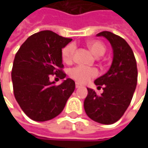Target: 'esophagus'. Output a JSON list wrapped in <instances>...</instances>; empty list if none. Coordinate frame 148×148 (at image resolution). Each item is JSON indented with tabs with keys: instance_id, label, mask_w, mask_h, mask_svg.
<instances>
[{
	"instance_id": "esophagus-1",
	"label": "esophagus",
	"mask_w": 148,
	"mask_h": 148,
	"mask_svg": "<svg viewBox=\"0 0 148 148\" xmlns=\"http://www.w3.org/2000/svg\"><path fill=\"white\" fill-rule=\"evenodd\" d=\"M80 87H82V86L79 83H76V88H80Z\"/></svg>"
}]
</instances>
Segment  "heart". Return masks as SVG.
Instances as JSON below:
<instances>
[{"label":"heart","instance_id":"1","mask_svg":"<svg viewBox=\"0 0 148 148\" xmlns=\"http://www.w3.org/2000/svg\"><path fill=\"white\" fill-rule=\"evenodd\" d=\"M87 46L91 53L95 57L102 56L105 53V46L99 41L91 40L87 42ZM76 47L73 43L66 45L62 51V58L66 63H70L75 52ZM98 74L97 70L92 67H86L84 66H77L72 68L69 71L70 77L79 83H86L90 81L91 78L96 77Z\"/></svg>","mask_w":148,"mask_h":148}]
</instances>
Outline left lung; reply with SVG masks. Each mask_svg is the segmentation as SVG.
<instances>
[{
	"mask_svg": "<svg viewBox=\"0 0 148 148\" xmlns=\"http://www.w3.org/2000/svg\"><path fill=\"white\" fill-rule=\"evenodd\" d=\"M97 37L105 38L113 49V61L109 71L94 83L103 93L99 95L93 89L87 88L84 109L90 119L102 124L117 122L128 109L138 82L137 62L128 43L116 34L103 31Z\"/></svg>",
	"mask_w": 148,
	"mask_h": 148,
	"instance_id": "8db88e82",
	"label": "left lung"
}]
</instances>
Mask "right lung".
<instances>
[{"instance_id":"right-lung-1","label":"right lung","mask_w":148,"mask_h":148,"mask_svg":"<svg viewBox=\"0 0 148 148\" xmlns=\"http://www.w3.org/2000/svg\"><path fill=\"white\" fill-rule=\"evenodd\" d=\"M71 38H63L50 30L29 37L15 54L11 79L16 101L27 116L43 122L57 117L65 107L75 90L71 78L59 86L50 82V75L64 79L62 49Z\"/></svg>"}]
</instances>
